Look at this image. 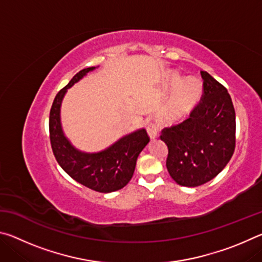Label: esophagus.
Wrapping results in <instances>:
<instances>
[{
	"label": "esophagus",
	"instance_id": "34e87169",
	"mask_svg": "<svg viewBox=\"0 0 262 262\" xmlns=\"http://www.w3.org/2000/svg\"><path fill=\"white\" fill-rule=\"evenodd\" d=\"M147 132L150 136V139H156L158 136V126L156 123H149L147 126Z\"/></svg>",
	"mask_w": 262,
	"mask_h": 262
}]
</instances>
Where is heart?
Returning a JSON list of instances; mask_svg holds the SVG:
<instances>
[{
    "mask_svg": "<svg viewBox=\"0 0 262 262\" xmlns=\"http://www.w3.org/2000/svg\"><path fill=\"white\" fill-rule=\"evenodd\" d=\"M181 82L178 75H172L170 78L171 85H177ZM202 94L201 84L196 79H188V81L180 84L177 89L173 97L168 104L165 112L163 113V119L166 122H176L185 118L190 113L198 101L200 100Z\"/></svg>",
    "mask_w": 262,
    "mask_h": 262,
    "instance_id": "obj_1",
    "label": "heart"
}]
</instances>
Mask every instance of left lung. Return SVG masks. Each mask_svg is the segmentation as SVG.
<instances>
[{
	"mask_svg": "<svg viewBox=\"0 0 262 262\" xmlns=\"http://www.w3.org/2000/svg\"><path fill=\"white\" fill-rule=\"evenodd\" d=\"M203 94L189 118L164 128L161 140L168 149L166 167L177 184L196 187L227 166L236 147V113L228 90L201 72Z\"/></svg>",
	"mask_w": 262,
	"mask_h": 262,
	"instance_id": "1",
	"label": "left lung"
}]
</instances>
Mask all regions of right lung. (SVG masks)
I'll use <instances>...</instances> for the list:
<instances>
[{
    "label": "right lung",
    "mask_w": 262,
    "mask_h": 262,
    "mask_svg": "<svg viewBox=\"0 0 262 262\" xmlns=\"http://www.w3.org/2000/svg\"><path fill=\"white\" fill-rule=\"evenodd\" d=\"M96 67L78 72L63 89L57 92L50 112V139L53 154L59 165L77 183L100 193L121 189L129 183L140 152L150 141L145 129H139L121 137L99 152L79 151L64 136L61 127L60 108L69 88Z\"/></svg>",
    "instance_id": "obj_1"
}]
</instances>
